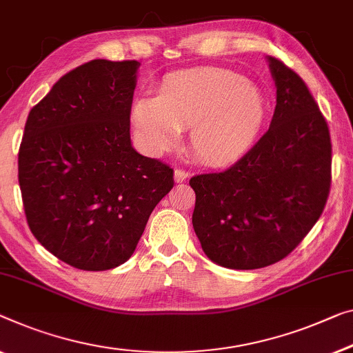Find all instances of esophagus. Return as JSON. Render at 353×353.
<instances>
[{
    "mask_svg": "<svg viewBox=\"0 0 353 353\" xmlns=\"http://www.w3.org/2000/svg\"><path fill=\"white\" fill-rule=\"evenodd\" d=\"M188 177H190V172L185 171V170H181V168H179V170L174 171V181H176L177 183L185 182Z\"/></svg>",
    "mask_w": 353,
    "mask_h": 353,
    "instance_id": "1",
    "label": "esophagus"
}]
</instances>
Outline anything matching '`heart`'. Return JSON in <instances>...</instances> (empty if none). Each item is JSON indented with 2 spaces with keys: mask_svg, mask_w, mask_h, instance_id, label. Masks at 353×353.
I'll list each match as a JSON object with an SVG mask.
<instances>
[{
  "mask_svg": "<svg viewBox=\"0 0 353 353\" xmlns=\"http://www.w3.org/2000/svg\"><path fill=\"white\" fill-rule=\"evenodd\" d=\"M270 115L266 93L222 68L177 71L163 79L159 97H141L131 125L152 155L172 149L190 128V147L199 160L223 165L241 159L259 141Z\"/></svg>",
  "mask_w": 353,
  "mask_h": 353,
  "instance_id": "obj_1",
  "label": "heart"
}]
</instances>
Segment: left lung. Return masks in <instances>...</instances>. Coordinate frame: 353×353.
<instances>
[{
	"instance_id": "obj_1",
	"label": "left lung",
	"mask_w": 353,
	"mask_h": 353,
	"mask_svg": "<svg viewBox=\"0 0 353 353\" xmlns=\"http://www.w3.org/2000/svg\"><path fill=\"white\" fill-rule=\"evenodd\" d=\"M276 82L270 130L222 172L190 179L193 228L210 260L259 270L290 254L317 222L331 183V139L301 77L268 57Z\"/></svg>"
}]
</instances>
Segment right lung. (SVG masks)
I'll return each mask as SVG.
<instances>
[{
	"label": "right lung",
	"mask_w": 353,
	"mask_h": 353,
	"mask_svg": "<svg viewBox=\"0 0 353 353\" xmlns=\"http://www.w3.org/2000/svg\"><path fill=\"white\" fill-rule=\"evenodd\" d=\"M138 68L134 60L77 66L26 119L19 150L26 222L41 245L77 270L128 260L174 185L172 168L131 145Z\"/></svg>",
	"instance_id": "right-lung-1"
}]
</instances>
